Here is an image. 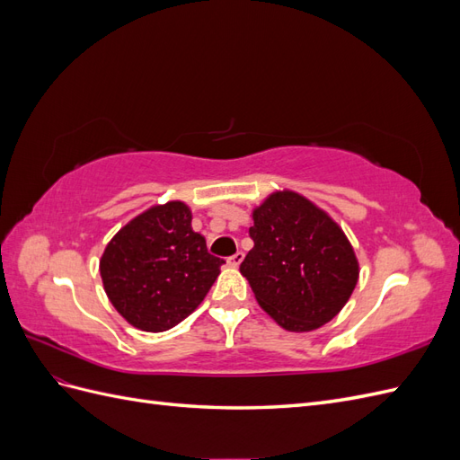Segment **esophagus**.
Listing matches in <instances>:
<instances>
[{
    "label": "esophagus",
    "mask_w": 460,
    "mask_h": 460,
    "mask_svg": "<svg viewBox=\"0 0 460 460\" xmlns=\"http://www.w3.org/2000/svg\"><path fill=\"white\" fill-rule=\"evenodd\" d=\"M242 261H243V253H242V252H238V253H234L232 257H228V264H230V267H240Z\"/></svg>",
    "instance_id": "esophagus-1"
}]
</instances>
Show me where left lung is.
I'll return each mask as SVG.
<instances>
[{"mask_svg": "<svg viewBox=\"0 0 460 460\" xmlns=\"http://www.w3.org/2000/svg\"><path fill=\"white\" fill-rule=\"evenodd\" d=\"M253 249L240 264L261 307L291 332L336 316L353 294L358 264L326 213L294 191H276L253 211Z\"/></svg>", "mask_w": 460, "mask_h": 460, "instance_id": "8db88e82", "label": "left lung"}]
</instances>
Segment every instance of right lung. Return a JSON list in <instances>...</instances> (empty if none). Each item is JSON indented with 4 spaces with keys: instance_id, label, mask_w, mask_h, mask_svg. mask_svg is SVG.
Masks as SVG:
<instances>
[{
    "instance_id": "right-lung-1",
    "label": "right lung",
    "mask_w": 460,
    "mask_h": 460,
    "mask_svg": "<svg viewBox=\"0 0 460 460\" xmlns=\"http://www.w3.org/2000/svg\"><path fill=\"white\" fill-rule=\"evenodd\" d=\"M225 262L191 230L190 208L151 207L105 247L100 272L113 307L136 328L164 332L198 307Z\"/></svg>"
}]
</instances>
